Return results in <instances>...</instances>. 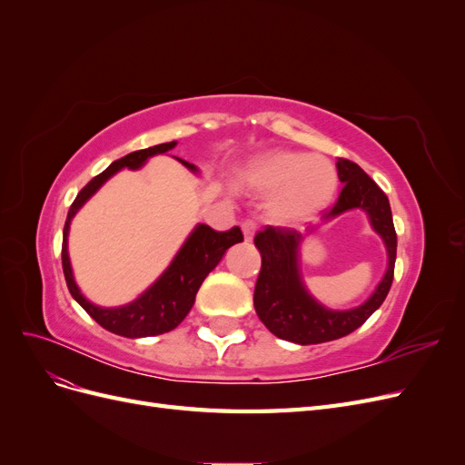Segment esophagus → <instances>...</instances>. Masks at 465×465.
Masks as SVG:
<instances>
[{
  "label": "esophagus",
  "mask_w": 465,
  "mask_h": 465,
  "mask_svg": "<svg viewBox=\"0 0 465 465\" xmlns=\"http://www.w3.org/2000/svg\"><path fill=\"white\" fill-rule=\"evenodd\" d=\"M242 234H244V241L250 242L256 234V223L254 221H244L242 223Z\"/></svg>",
  "instance_id": "obj_1"
}]
</instances>
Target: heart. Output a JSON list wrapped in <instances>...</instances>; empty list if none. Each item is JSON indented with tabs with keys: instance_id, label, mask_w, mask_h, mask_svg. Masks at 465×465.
<instances>
[{
	"instance_id": "1",
	"label": "heart",
	"mask_w": 465,
	"mask_h": 465,
	"mask_svg": "<svg viewBox=\"0 0 465 465\" xmlns=\"http://www.w3.org/2000/svg\"><path fill=\"white\" fill-rule=\"evenodd\" d=\"M242 184L258 195L273 193L267 217L275 224L294 227L312 221L331 203L337 192V173L320 154L272 149L244 166Z\"/></svg>"
}]
</instances>
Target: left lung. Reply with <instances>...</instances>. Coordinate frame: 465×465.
Segmentation results:
<instances>
[{
  "mask_svg": "<svg viewBox=\"0 0 465 465\" xmlns=\"http://www.w3.org/2000/svg\"><path fill=\"white\" fill-rule=\"evenodd\" d=\"M335 166L343 190L331 211L323 215V223L347 211H364L372 231L386 246L388 267L367 301L347 311H333L312 297L301 273V244L316 229L312 227L302 234L292 229L267 227L258 232L254 244L262 254V270L254 289L256 314L279 340L299 345L333 341L361 328L384 302L393 281L398 236L386 193L353 161L337 159Z\"/></svg>",
  "mask_w": 465,
  "mask_h": 465,
  "instance_id": "1",
  "label": "left lung"
}]
</instances>
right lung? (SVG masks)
Returning <instances> with one entry per match:
<instances>
[{
  "mask_svg": "<svg viewBox=\"0 0 465 465\" xmlns=\"http://www.w3.org/2000/svg\"><path fill=\"white\" fill-rule=\"evenodd\" d=\"M176 147V142L171 143H161L149 149L134 151L125 157L112 163L106 171H103L98 176H94L89 184L83 188L75 202L69 207V213L65 219L64 227V242H62V265H64V275L65 283L72 297L83 306L96 323L112 333L130 337H149V335H161L174 330L178 323L188 316L192 311L195 294H198L203 279L213 272L217 263L223 260L224 252L236 242H242V232L238 227L227 231V232H217L207 224H195V229L188 234L186 242L180 246L176 256L173 258L171 265L161 273V277L154 281L151 287H147L139 297L124 306H96L75 283L72 262H69V252H67V236H69V224L72 219L77 215V211L85 205L93 195L101 190L106 180H110L122 168H130V171H137L142 168L154 154H164L171 149ZM184 164L190 173L198 174V166L178 159Z\"/></svg>",
  "mask_w": 465,
  "mask_h": 465,
  "instance_id": "1",
  "label": "right lung"
}]
</instances>
